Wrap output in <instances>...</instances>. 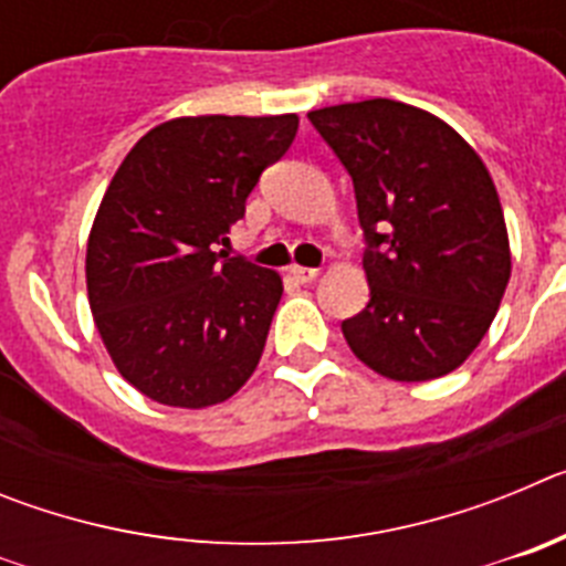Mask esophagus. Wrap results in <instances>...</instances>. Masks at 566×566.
<instances>
[{
  "label": "esophagus",
  "mask_w": 566,
  "mask_h": 566,
  "mask_svg": "<svg viewBox=\"0 0 566 566\" xmlns=\"http://www.w3.org/2000/svg\"><path fill=\"white\" fill-rule=\"evenodd\" d=\"M317 274L319 269H312V266H297V263L289 266V277L297 280V283H312V280H317Z\"/></svg>",
  "instance_id": "34e87169"
}]
</instances>
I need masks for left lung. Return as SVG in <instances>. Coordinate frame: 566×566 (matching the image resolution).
Segmentation results:
<instances>
[{
	"label": "left lung",
	"mask_w": 566,
	"mask_h": 566,
	"mask_svg": "<svg viewBox=\"0 0 566 566\" xmlns=\"http://www.w3.org/2000/svg\"><path fill=\"white\" fill-rule=\"evenodd\" d=\"M348 169L368 249V306L343 337L371 371L428 382L457 371L510 280L499 192L479 153L428 109L391 98L308 113Z\"/></svg>",
	"instance_id": "8db88e82"
}]
</instances>
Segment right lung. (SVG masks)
<instances>
[{"mask_svg":"<svg viewBox=\"0 0 566 566\" xmlns=\"http://www.w3.org/2000/svg\"><path fill=\"white\" fill-rule=\"evenodd\" d=\"M297 124L184 115L149 129L113 175L87 240L90 312L118 374L153 402H227L258 368L283 280L214 249Z\"/></svg>","mask_w":566,"mask_h":566,"instance_id":"obj_1","label":"right lung"}]
</instances>
